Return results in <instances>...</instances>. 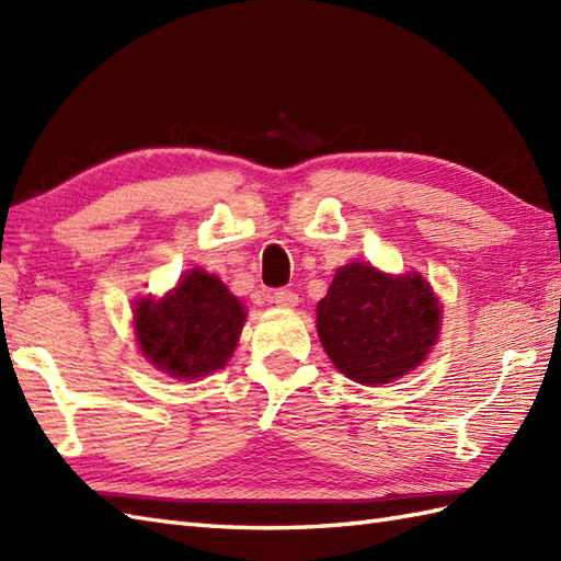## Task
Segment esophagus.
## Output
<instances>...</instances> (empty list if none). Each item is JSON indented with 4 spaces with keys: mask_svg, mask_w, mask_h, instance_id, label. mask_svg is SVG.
Segmentation results:
<instances>
[{
    "mask_svg": "<svg viewBox=\"0 0 561 561\" xmlns=\"http://www.w3.org/2000/svg\"><path fill=\"white\" fill-rule=\"evenodd\" d=\"M272 301L282 308H294L299 304V294H294L291 289H277L272 294Z\"/></svg>",
    "mask_w": 561,
    "mask_h": 561,
    "instance_id": "esophagus-1",
    "label": "esophagus"
}]
</instances>
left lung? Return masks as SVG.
<instances>
[{
  "label": "left lung",
  "mask_w": 561,
  "mask_h": 561,
  "mask_svg": "<svg viewBox=\"0 0 561 561\" xmlns=\"http://www.w3.org/2000/svg\"><path fill=\"white\" fill-rule=\"evenodd\" d=\"M316 313L330 362L362 386L414 371L440 332V304L420 272L396 277L368 262L340 267Z\"/></svg>",
  "instance_id": "obj_1"
}]
</instances>
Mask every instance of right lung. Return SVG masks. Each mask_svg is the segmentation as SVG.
<instances>
[{
  "mask_svg": "<svg viewBox=\"0 0 561 561\" xmlns=\"http://www.w3.org/2000/svg\"><path fill=\"white\" fill-rule=\"evenodd\" d=\"M133 316L137 344L147 362L187 380L226 366L248 313L217 274L193 270L161 299H139Z\"/></svg>",
  "mask_w": 561,
  "mask_h": 561,
  "instance_id": "add662e5",
  "label": "right lung"
}]
</instances>
